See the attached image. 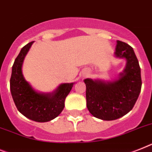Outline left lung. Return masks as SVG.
<instances>
[{
    "label": "left lung",
    "instance_id": "8db88e82",
    "mask_svg": "<svg viewBox=\"0 0 152 152\" xmlns=\"http://www.w3.org/2000/svg\"><path fill=\"white\" fill-rule=\"evenodd\" d=\"M116 58L126 60V66L117 78L111 81L85 79L86 107L94 117L113 121L130 112L141 89V68L136 55L127 43L117 41Z\"/></svg>",
    "mask_w": 152,
    "mask_h": 152
}]
</instances>
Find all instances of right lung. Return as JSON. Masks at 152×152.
Returning a JSON list of instances; mask_svg holds the SVG:
<instances>
[{
	"mask_svg": "<svg viewBox=\"0 0 152 152\" xmlns=\"http://www.w3.org/2000/svg\"><path fill=\"white\" fill-rule=\"evenodd\" d=\"M34 42L21 48L12 66L10 89L18 111L27 118L36 122L50 121L58 117L65 107V100L75 83H61L51 93L35 90L25 79L22 66L27 53Z\"/></svg>",
	"mask_w": 152,
	"mask_h": 152,
	"instance_id": "obj_1",
	"label": "right lung"
}]
</instances>
